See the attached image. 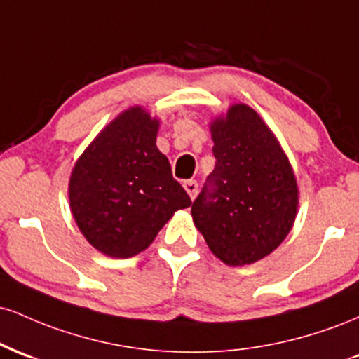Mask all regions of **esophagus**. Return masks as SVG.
Returning a JSON list of instances; mask_svg holds the SVG:
<instances>
[{
    "mask_svg": "<svg viewBox=\"0 0 359 359\" xmlns=\"http://www.w3.org/2000/svg\"><path fill=\"white\" fill-rule=\"evenodd\" d=\"M184 189L187 191L189 196H191V199H194V197H196V194H197V189H199V184H197L196 180H185Z\"/></svg>",
    "mask_w": 359,
    "mask_h": 359,
    "instance_id": "esophagus-1",
    "label": "esophagus"
}]
</instances>
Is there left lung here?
I'll return each mask as SVG.
<instances>
[{
  "label": "left lung",
  "mask_w": 359,
  "mask_h": 359,
  "mask_svg": "<svg viewBox=\"0 0 359 359\" xmlns=\"http://www.w3.org/2000/svg\"><path fill=\"white\" fill-rule=\"evenodd\" d=\"M211 131L216 165L192 203L194 222L226 265H250L290 231L297 182L273 133L248 106H233Z\"/></svg>",
  "instance_id": "8db88e82"
}]
</instances>
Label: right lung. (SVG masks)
I'll use <instances>...</instances> for the list:
<instances>
[{
    "instance_id": "1",
    "label": "right lung",
    "mask_w": 359,
    "mask_h": 359,
    "mask_svg": "<svg viewBox=\"0 0 359 359\" xmlns=\"http://www.w3.org/2000/svg\"><path fill=\"white\" fill-rule=\"evenodd\" d=\"M158 121L131 108L102 130L77 160L71 209L86 240L101 253L130 258L155 240L191 197L155 145Z\"/></svg>"
}]
</instances>
